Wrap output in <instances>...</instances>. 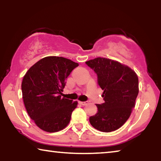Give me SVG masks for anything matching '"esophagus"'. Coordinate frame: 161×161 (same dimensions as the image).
<instances>
[{
  "label": "esophagus",
  "mask_w": 161,
  "mask_h": 161,
  "mask_svg": "<svg viewBox=\"0 0 161 161\" xmlns=\"http://www.w3.org/2000/svg\"><path fill=\"white\" fill-rule=\"evenodd\" d=\"M86 103H87V102H79V103H80V104H81V105H82V106L86 105Z\"/></svg>",
  "instance_id": "1"
}]
</instances>
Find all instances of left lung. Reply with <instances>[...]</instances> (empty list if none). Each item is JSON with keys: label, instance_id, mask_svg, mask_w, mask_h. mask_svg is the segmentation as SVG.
<instances>
[{"label": "left lung", "instance_id": "left-lung-1", "mask_svg": "<svg viewBox=\"0 0 161 161\" xmlns=\"http://www.w3.org/2000/svg\"><path fill=\"white\" fill-rule=\"evenodd\" d=\"M85 63L97 74L104 101L96 104L97 113L89 117V122L100 131L116 130L125 124L135 107L138 76L129 67L109 59L97 58Z\"/></svg>", "mask_w": 161, "mask_h": 161}]
</instances>
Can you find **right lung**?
<instances>
[{"mask_svg": "<svg viewBox=\"0 0 161 161\" xmlns=\"http://www.w3.org/2000/svg\"><path fill=\"white\" fill-rule=\"evenodd\" d=\"M78 66L62 57H47L32 65L24 76L21 89L27 112L45 131H59L69 123L77 102L61 96L66 79Z\"/></svg>", "mask_w": 161, "mask_h": 161, "instance_id": "right-lung-1", "label": "right lung"}]
</instances>
